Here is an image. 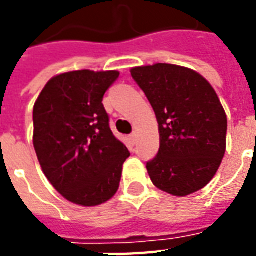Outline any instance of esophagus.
Masks as SVG:
<instances>
[{"label":"esophagus","instance_id":"obj_1","mask_svg":"<svg viewBox=\"0 0 256 256\" xmlns=\"http://www.w3.org/2000/svg\"><path fill=\"white\" fill-rule=\"evenodd\" d=\"M137 137H138V134H137V132H133V133L130 134V140H132L133 142H136V141H137Z\"/></svg>","mask_w":256,"mask_h":256}]
</instances>
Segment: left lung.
Listing matches in <instances>:
<instances>
[{
  "mask_svg": "<svg viewBox=\"0 0 256 256\" xmlns=\"http://www.w3.org/2000/svg\"><path fill=\"white\" fill-rule=\"evenodd\" d=\"M159 123L160 146L146 163L156 188L184 198L214 178L226 150L228 119L214 88L190 68L156 63L130 70Z\"/></svg>",
  "mask_w": 256,
  "mask_h": 256,
  "instance_id": "obj_1",
  "label": "left lung"
}]
</instances>
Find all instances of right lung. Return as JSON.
I'll return each mask as SVG.
<instances>
[{
    "label": "right lung",
    "mask_w": 256,
    "mask_h": 256,
    "mask_svg": "<svg viewBox=\"0 0 256 256\" xmlns=\"http://www.w3.org/2000/svg\"><path fill=\"white\" fill-rule=\"evenodd\" d=\"M119 71L79 70L53 76L38 96L32 142L48 181L68 202L84 207L116 193L126 145L112 134L102 97Z\"/></svg>",
    "instance_id": "add662e5"
}]
</instances>
